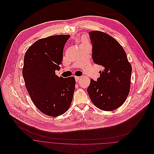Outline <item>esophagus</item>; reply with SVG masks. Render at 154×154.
Masks as SVG:
<instances>
[{
    "instance_id": "esophagus-1",
    "label": "esophagus",
    "mask_w": 154,
    "mask_h": 154,
    "mask_svg": "<svg viewBox=\"0 0 154 154\" xmlns=\"http://www.w3.org/2000/svg\"><path fill=\"white\" fill-rule=\"evenodd\" d=\"M75 79H76V82H78V81H79V78H80V77H79V76H75Z\"/></svg>"
}]
</instances>
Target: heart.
<instances>
[{"label": "heart", "instance_id": "1", "mask_svg": "<svg viewBox=\"0 0 154 154\" xmlns=\"http://www.w3.org/2000/svg\"><path fill=\"white\" fill-rule=\"evenodd\" d=\"M82 44H88L87 43V42L86 41V39H85V38H82Z\"/></svg>", "mask_w": 154, "mask_h": 154}]
</instances>
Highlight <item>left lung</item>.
<instances>
[{
    "mask_svg": "<svg viewBox=\"0 0 154 154\" xmlns=\"http://www.w3.org/2000/svg\"><path fill=\"white\" fill-rule=\"evenodd\" d=\"M88 34L94 62L103 70L97 81L90 79L87 92L97 107L112 111L122 106L129 94L132 66L124 48L113 37L100 31Z\"/></svg>",
    "mask_w": 154,
    "mask_h": 154,
    "instance_id": "obj_1",
    "label": "left lung"
}]
</instances>
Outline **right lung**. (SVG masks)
<instances>
[{"label": "right lung", "mask_w": 154, "mask_h": 154, "mask_svg": "<svg viewBox=\"0 0 154 154\" xmlns=\"http://www.w3.org/2000/svg\"><path fill=\"white\" fill-rule=\"evenodd\" d=\"M69 35L40 39L31 45L24 56L22 75L28 94L43 113L58 116L66 112L72 103L76 81L55 74L63 58Z\"/></svg>", "instance_id": "right-lung-1"}]
</instances>
